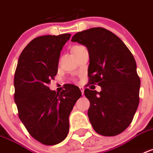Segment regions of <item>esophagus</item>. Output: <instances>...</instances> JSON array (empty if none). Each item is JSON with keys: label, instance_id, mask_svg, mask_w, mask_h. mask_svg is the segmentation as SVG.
<instances>
[{"label": "esophagus", "instance_id": "obj_1", "mask_svg": "<svg viewBox=\"0 0 153 153\" xmlns=\"http://www.w3.org/2000/svg\"><path fill=\"white\" fill-rule=\"evenodd\" d=\"M79 89H80L81 92H82V94H84V87L83 86H79Z\"/></svg>", "mask_w": 153, "mask_h": 153}]
</instances>
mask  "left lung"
Listing matches in <instances>:
<instances>
[{"label":"left lung","mask_w":153,"mask_h":153,"mask_svg":"<svg viewBox=\"0 0 153 153\" xmlns=\"http://www.w3.org/2000/svg\"><path fill=\"white\" fill-rule=\"evenodd\" d=\"M71 42L87 48L89 82L101 87L100 92L84 91L90 102V123L100 135L119 134L130 126L139 104L141 81L134 56L119 37L102 27L75 33Z\"/></svg>","instance_id":"left-lung-1"}]
</instances>
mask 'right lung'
<instances>
[{"label": "right lung", "instance_id": "right-lung-1", "mask_svg": "<svg viewBox=\"0 0 153 153\" xmlns=\"http://www.w3.org/2000/svg\"><path fill=\"white\" fill-rule=\"evenodd\" d=\"M70 33L34 38L21 53L14 77V100L19 117L33 138L43 145L64 141L69 131V115L82 96L74 85L60 93L48 87L58 71L62 48Z\"/></svg>", "mask_w": 153, "mask_h": 153}]
</instances>
